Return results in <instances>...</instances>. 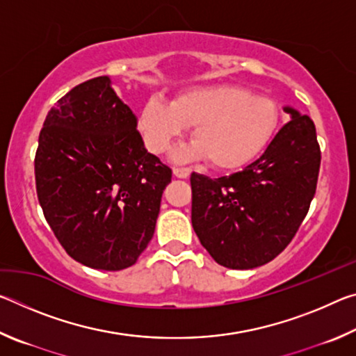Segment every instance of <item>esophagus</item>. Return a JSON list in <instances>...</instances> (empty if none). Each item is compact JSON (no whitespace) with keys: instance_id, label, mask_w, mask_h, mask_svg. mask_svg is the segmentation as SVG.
I'll return each mask as SVG.
<instances>
[{"instance_id":"esophagus-1","label":"esophagus","mask_w":356,"mask_h":356,"mask_svg":"<svg viewBox=\"0 0 356 356\" xmlns=\"http://www.w3.org/2000/svg\"><path fill=\"white\" fill-rule=\"evenodd\" d=\"M172 172H174V176H176V177L186 179V177L190 176L191 170H190L188 166H174V168H172Z\"/></svg>"}]
</instances>
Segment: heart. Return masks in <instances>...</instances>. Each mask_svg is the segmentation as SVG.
Here are the masks:
<instances>
[{
    "instance_id": "1",
    "label": "heart",
    "mask_w": 356,
    "mask_h": 356,
    "mask_svg": "<svg viewBox=\"0 0 356 356\" xmlns=\"http://www.w3.org/2000/svg\"><path fill=\"white\" fill-rule=\"evenodd\" d=\"M275 102L232 84L195 86L170 104L152 97L140 113V131L152 154H165L193 127L195 143L179 149L176 160L207 159L215 170H236L261 152L278 125Z\"/></svg>"
}]
</instances>
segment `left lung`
<instances>
[{"label":"left lung","mask_w":356,"mask_h":356,"mask_svg":"<svg viewBox=\"0 0 356 356\" xmlns=\"http://www.w3.org/2000/svg\"><path fill=\"white\" fill-rule=\"evenodd\" d=\"M284 110L292 119L245 170L218 179L190 177L193 229L222 267L246 270L273 261L292 242L316 195V125Z\"/></svg>","instance_id":"1"}]
</instances>
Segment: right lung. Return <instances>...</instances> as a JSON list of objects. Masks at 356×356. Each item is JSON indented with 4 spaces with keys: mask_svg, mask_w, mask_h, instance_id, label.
Masks as SVG:
<instances>
[{
    "mask_svg": "<svg viewBox=\"0 0 356 356\" xmlns=\"http://www.w3.org/2000/svg\"><path fill=\"white\" fill-rule=\"evenodd\" d=\"M35 191L58 242L86 267L136 264L172 171L149 154L108 76L78 84L48 111L34 159Z\"/></svg>",
    "mask_w": 356,
    "mask_h": 356,
    "instance_id": "obj_1",
    "label": "right lung"
}]
</instances>
